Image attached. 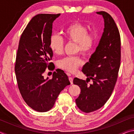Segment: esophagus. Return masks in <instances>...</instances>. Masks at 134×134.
<instances>
[{
  "mask_svg": "<svg viewBox=\"0 0 134 134\" xmlns=\"http://www.w3.org/2000/svg\"><path fill=\"white\" fill-rule=\"evenodd\" d=\"M69 76H71V75H70V74H69ZM69 81H70V84H71V85H72V84L73 83V81H72V78L71 77H69Z\"/></svg>",
  "mask_w": 134,
  "mask_h": 134,
  "instance_id": "1",
  "label": "esophagus"
}]
</instances>
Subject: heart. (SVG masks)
Returning <instances> with one entry per match:
<instances>
[{
	"label": "heart",
	"instance_id": "heart-1",
	"mask_svg": "<svg viewBox=\"0 0 134 134\" xmlns=\"http://www.w3.org/2000/svg\"><path fill=\"white\" fill-rule=\"evenodd\" d=\"M65 39L69 42L76 44V52L85 55H89L93 50L96 42V35L93 32H88L85 24L77 21L69 24L63 31ZM49 48L55 55L63 53L64 41L63 38L57 34L51 35L49 40ZM83 64V60L80 55L66 57L58 62V67L65 71L74 72Z\"/></svg>",
	"mask_w": 134,
	"mask_h": 134
}]
</instances>
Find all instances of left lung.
Here are the masks:
<instances>
[{"instance_id": "obj_1", "label": "left lung", "mask_w": 134, "mask_h": 134, "mask_svg": "<svg viewBox=\"0 0 134 134\" xmlns=\"http://www.w3.org/2000/svg\"><path fill=\"white\" fill-rule=\"evenodd\" d=\"M103 16L105 28L96 51L82 72L87 77L84 80L74 78L73 83L81 89L76 99L79 109L90 113L99 109L109 99L117 81L121 64V37L112 17L105 11L97 12ZM92 80V84L88 81Z\"/></svg>"}]
</instances>
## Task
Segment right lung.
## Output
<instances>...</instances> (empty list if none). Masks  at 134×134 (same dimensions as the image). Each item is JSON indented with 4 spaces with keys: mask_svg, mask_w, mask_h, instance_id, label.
Instances as JSON below:
<instances>
[{
    "mask_svg": "<svg viewBox=\"0 0 134 134\" xmlns=\"http://www.w3.org/2000/svg\"><path fill=\"white\" fill-rule=\"evenodd\" d=\"M58 14H38L32 18L20 38L15 71L22 98L29 107L44 112L53 107L60 93L70 83L62 71L45 79L46 69L54 70L53 53L49 48L53 22Z\"/></svg>",
    "mask_w": 134,
    "mask_h": 134,
    "instance_id": "1",
    "label": "right lung"
}]
</instances>
